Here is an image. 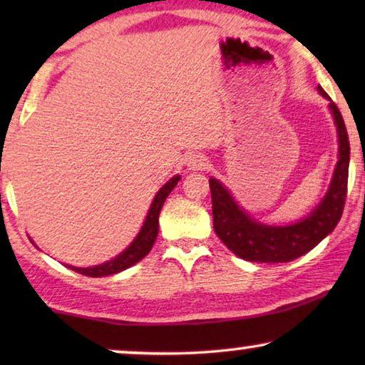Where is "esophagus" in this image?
Returning a JSON list of instances; mask_svg holds the SVG:
<instances>
[{
	"mask_svg": "<svg viewBox=\"0 0 365 365\" xmlns=\"http://www.w3.org/2000/svg\"><path fill=\"white\" fill-rule=\"evenodd\" d=\"M207 158L201 153H192L186 158L187 168L192 169V171H202V169L207 168Z\"/></svg>",
	"mask_w": 365,
	"mask_h": 365,
	"instance_id": "1",
	"label": "esophagus"
}]
</instances>
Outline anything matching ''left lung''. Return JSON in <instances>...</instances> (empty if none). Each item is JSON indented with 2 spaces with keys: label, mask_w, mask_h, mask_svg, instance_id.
<instances>
[{
  "label": "left lung",
  "mask_w": 365,
  "mask_h": 365,
  "mask_svg": "<svg viewBox=\"0 0 365 365\" xmlns=\"http://www.w3.org/2000/svg\"><path fill=\"white\" fill-rule=\"evenodd\" d=\"M319 93L327 98V93L319 86ZM334 123L337 126L339 159L334 169V176L327 194L321 204L304 217L302 221L291 226H266L254 221L234 201L231 192L217 179H209L212 199L214 231L226 244L229 251L237 257L251 262H289L304 256L329 236L341 221L344 204L347 196L349 159L351 146L346 124L336 103H329Z\"/></svg>",
  "instance_id": "1"
}]
</instances>
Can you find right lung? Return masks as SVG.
I'll use <instances>...</instances> for the list:
<instances>
[{
    "mask_svg": "<svg viewBox=\"0 0 365 365\" xmlns=\"http://www.w3.org/2000/svg\"><path fill=\"white\" fill-rule=\"evenodd\" d=\"M179 179H181V176H174L169 179L161 189H159L156 197H154V201L151 204V207H149V212L146 216V221L143 224L141 231H139L136 239H134V241L129 244V246L124 249L119 256L94 267H73V266H66V267L73 269V271H76L88 277H103V276H111V274L121 272L124 269L131 267L136 262L141 261V259L151 251L153 244L156 241L158 232H159V212H161L163 204L169 196V192L176 187Z\"/></svg>",
    "mask_w": 365,
    "mask_h": 365,
    "instance_id": "right-lung-1",
    "label": "right lung"
}]
</instances>
